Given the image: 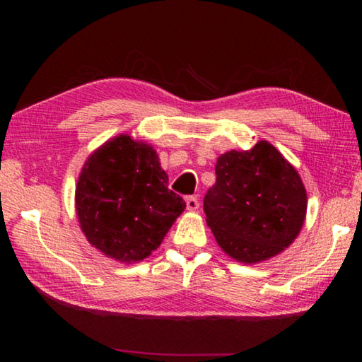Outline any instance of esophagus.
Listing matches in <instances>:
<instances>
[{
  "instance_id": "esophagus-1",
  "label": "esophagus",
  "mask_w": 362,
  "mask_h": 362,
  "mask_svg": "<svg viewBox=\"0 0 362 362\" xmlns=\"http://www.w3.org/2000/svg\"><path fill=\"white\" fill-rule=\"evenodd\" d=\"M198 207H199L198 196H188V198H187V209L188 211H196Z\"/></svg>"
}]
</instances>
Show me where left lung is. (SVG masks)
I'll list each match as a JSON object with an SVG mask.
<instances>
[{"instance_id":"left-lung-1","label":"left lung","mask_w":362,"mask_h":362,"mask_svg":"<svg viewBox=\"0 0 362 362\" xmlns=\"http://www.w3.org/2000/svg\"><path fill=\"white\" fill-rule=\"evenodd\" d=\"M217 180L204 196L206 222L238 262L257 263L296 240L306 212L300 175L265 140L217 159Z\"/></svg>"}]
</instances>
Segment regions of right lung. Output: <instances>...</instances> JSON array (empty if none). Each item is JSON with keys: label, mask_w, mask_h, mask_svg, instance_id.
<instances>
[{"label": "right lung", "mask_w": 362, "mask_h": 362, "mask_svg": "<svg viewBox=\"0 0 362 362\" xmlns=\"http://www.w3.org/2000/svg\"><path fill=\"white\" fill-rule=\"evenodd\" d=\"M168 182L150 145L129 136L103 144L76 185V212L88 241L119 262L148 257L187 206Z\"/></svg>", "instance_id": "obj_1"}]
</instances>
